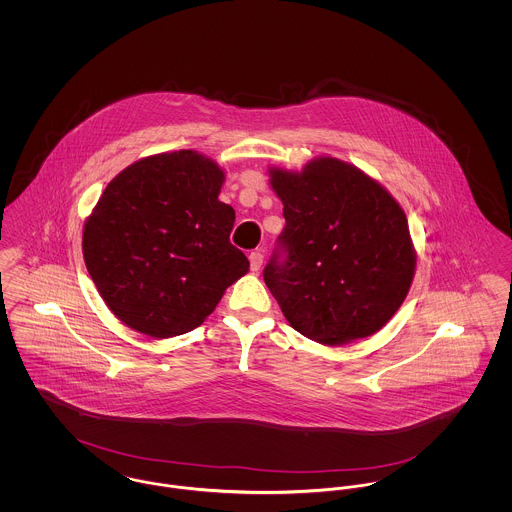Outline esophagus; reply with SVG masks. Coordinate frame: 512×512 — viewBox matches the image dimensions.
I'll return each instance as SVG.
<instances>
[{
  "label": "esophagus",
  "instance_id": "esophagus-1",
  "mask_svg": "<svg viewBox=\"0 0 512 512\" xmlns=\"http://www.w3.org/2000/svg\"><path fill=\"white\" fill-rule=\"evenodd\" d=\"M249 265H251V270H259L261 265H263V253L261 251H251Z\"/></svg>",
  "mask_w": 512,
  "mask_h": 512
}]
</instances>
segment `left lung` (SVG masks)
I'll list each match as a JSON object with an SVG mask.
<instances>
[{"label":"left lung","mask_w":512,"mask_h":512,"mask_svg":"<svg viewBox=\"0 0 512 512\" xmlns=\"http://www.w3.org/2000/svg\"><path fill=\"white\" fill-rule=\"evenodd\" d=\"M270 176L286 226L263 276L284 317L326 345L372 336L413 282L403 209L365 172L332 157Z\"/></svg>","instance_id":"8db88e82"}]
</instances>
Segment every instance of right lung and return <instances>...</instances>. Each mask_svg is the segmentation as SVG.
I'll return each instance as SVG.
<instances>
[{
    "label": "right lung",
    "mask_w": 512,
    "mask_h": 512,
    "mask_svg": "<svg viewBox=\"0 0 512 512\" xmlns=\"http://www.w3.org/2000/svg\"><path fill=\"white\" fill-rule=\"evenodd\" d=\"M224 172L192 149L146 157L115 176L84 224L86 268L107 307L151 338L209 317L249 261L230 244Z\"/></svg>",
    "instance_id": "right-lung-1"
}]
</instances>
